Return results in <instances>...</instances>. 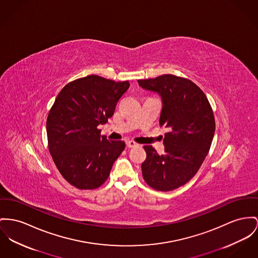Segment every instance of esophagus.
<instances>
[{"label": "esophagus", "mask_w": 258, "mask_h": 258, "mask_svg": "<svg viewBox=\"0 0 258 258\" xmlns=\"http://www.w3.org/2000/svg\"><path fill=\"white\" fill-rule=\"evenodd\" d=\"M126 146L128 148H134V147H137V143H135L134 141H127L126 142Z\"/></svg>", "instance_id": "34e87169"}]
</instances>
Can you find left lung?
I'll use <instances>...</instances> for the list:
<instances>
[{"label":"left lung","instance_id":"1","mask_svg":"<svg viewBox=\"0 0 258 258\" xmlns=\"http://www.w3.org/2000/svg\"><path fill=\"white\" fill-rule=\"evenodd\" d=\"M138 83L159 94V125L168 128L163 155L153 146H144L147 158L142 163L143 178L156 190H173L189 182L208 154L215 132L213 111L206 94L187 78L164 74Z\"/></svg>","mask_w":258,"mask_h":258}]
</instances>
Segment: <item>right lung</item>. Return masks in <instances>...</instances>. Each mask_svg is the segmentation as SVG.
Returning <instances> with one entry per match:
<instances>
[{
	"label": "right lung",
	"mask_w": 258,
	"mask_h": 258,
	"mask_svg": "<svg viewBox=\"0 0 258 258\" xmlns=\"http://www.w3.org/2000/svg\"><path fill=\"white\" fill-rule=\"evenodd\" d=\"M129 85L89 75L67 84L52 104L47 118L49 151L57 170L75 188L101 187L124 151L123 141H108L98 126L113 115Z\"/></svg>",
	"instance_id": "right-lung-1"
}]
</instances>
